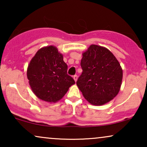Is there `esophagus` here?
Here are the masks:
<instances>
[{"label":"esophagus","mask_w":147,"mask_h":147,"mask_svg":"<svg viewBox=\"0 0 147 147\" xmlns=\"http://www.w3.org/2000/svg\"><path fill=\"white\" fill-rule=\"evenodd\" d=\"M73 78H74V80H75V82H77V80H78V76L77 75H74L73 76Z\"/></svg>","instance_id":"esophagus-1"}]
</instances>
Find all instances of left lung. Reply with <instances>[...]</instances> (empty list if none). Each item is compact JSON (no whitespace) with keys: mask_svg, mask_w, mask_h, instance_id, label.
I'll return each instance as SVG.
<instances>
[{"mask_svg":"<svg viewBox=\"0 0 147 147\" xmlns=\"http://www.w3.org/2000/svg\"><path fill=\"white\" fill-rule=\"evenodd\" d=\"M82 55V73L76 84L90 104L103 105L119 92L122 68L113 54L101 46L90 45Z\"/></svg>","mask_w":147,"mask_h":147,"instance_id":"obj_1","label":"left lung"}]
</instances>
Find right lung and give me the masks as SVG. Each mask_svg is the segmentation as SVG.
<instances>
[{
    "mask_svg": "<svg viewBox=\"0 0 147 147\" xmlns=\"http://www.w3.org/2000/svg\"><path fill=\"white\" fill-rule=\"evenodd\" d=\"M27 78L34 94L48 102L61 99L75 84L67 74L63 55L53 46L43 47L36 53L28 66Z\"/></svg>",
    "mask_w": 147,
    "mask_h": 147,
    "instance_id": "obj_1",
    "label": "right lung"
}]
</instances>
